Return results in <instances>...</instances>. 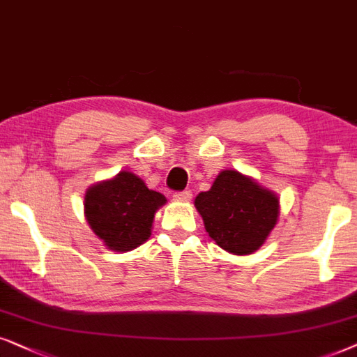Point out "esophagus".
Returning a JSON list of instances; mask_svg holds the SVG:
<instances>
[{
    "label": "esophagus",
    "mask_w": 357,
    "mask_h": 357,
    "mask_svg": "<svg viewBox=\"0 0 357 357\" xmlns=\"http://www.w3.org/2000/svg\"><path fill=\"white\" fill-rule=\"evenodd\" d=\"M174 201H191L192 192L191 191H181V192H174Z\"/></svg>",
    "instance_id": "esophagus-1"
}]
</instances>
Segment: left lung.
Here are the masks:
<instances>
[{"instance_id": "obj_1", "label": "left lung", "mask_w": 357, "mask_h": 357, "mask_svg": "<svg viewBox=\"0 0 357 357\" xmlns=\"http://www.w3.org/2000/svg\"><path fill=\"white\" fill-rule=\"evenodd\" d=\"M194 206L208 236L236 256L259 250L281 212L278 194L236 169L220 171L212 188L197 194Z\"/></svg>"}]
</instances>
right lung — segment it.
I'll return each mask as SVG.
<instances>
[{"instance_id":"obj_1","label":"right lung","mask_w":357,"mask_h":357,"mask_svg":"<svg viewBox=\"0 0 357 357\" xmlns=\"http://www.w3.org/2000/svg\"><path fill=\"white\" fill-rule=\"evenodd\" d=\"M165 204L163 194L146 188L144 179L121 171L86 189L84 217L109 250L126 253L150 238L155 213Z\"/></svg>"}]
</instances>
